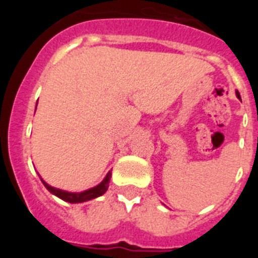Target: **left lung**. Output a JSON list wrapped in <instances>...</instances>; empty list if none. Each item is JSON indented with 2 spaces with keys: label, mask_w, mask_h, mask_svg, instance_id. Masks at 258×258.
Returning a JSON list of instances; mask_svg holds the SVG:
<instances>
[{
  "label": "left lung",
  "mask_w": 258,
  "mask_h": 258,
  "mask_svg": "<svg viewBox=\"0 0 258 258\" xmlns=\"http://www.w3.org/2000/svg\"><path fill=\"white\" fill-rule=\"evenodd\" d=\"M236 95H239V93H238V92H236Z\"/></svg>",
  "instance_id": "left-lung-1"
}]
</instances>
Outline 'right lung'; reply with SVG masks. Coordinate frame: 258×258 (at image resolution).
<instances>
[{
    "mask_svg": "<svg viewBox=\"0 0 258 258\" xmlns=\"http://www.w3.org/2000/svg\"><path fill=\"white\" fill-rule=\"evenodd\" d=\"M109 179H111V172L107 173V175L104 177V179L101 182V183L97 184L95 187H92L86 191H83V192H68V191H63V190H59V188L51 187L50 184H47L46 182L42 181V179H41V181H42L44 186L50 191V192L54 194L55 197L60 198L61 200H64V202H68V203H84L103 195V194L107 191V188H108Z\"/></svg>",
    "mask_w": 258,
    "mask_h": 258,
    "instance_id": "obj_1",
    "label": "right lung"
}]
</instances>
